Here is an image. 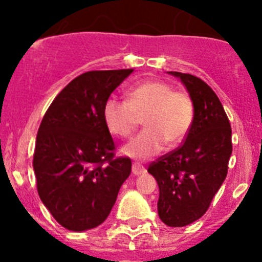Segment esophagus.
Listing matches in <instances>:
<instances>
[{
  "label": "esophagus",
  "mask_w": 262,
  "mask_h": 262,
  "mask_svg": "<svg viewBox=\"0 0 262 262\" xmlns=\"http://www.w3.org/2000/svg\"><path fill=\"white\" fill-rule=\"evenodd\" d=\"M145 173V168L143 165H140L139 163H134L133 164V174L139 176V174H143Z\"/></svg>",
  "instance_id": "obj_1"
}]
</instances>
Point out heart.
I'll return each instance as SVG.
<instances>
[{
  "instance_id": "obj_1",
  "label": "heart",
  "mask_w": 262,
  "mask_h": 262,
  "mask_svg": "<svg viewBox=\"0 0 262 262\" xmlns=\"http://www.w3.org/2000/svg\"><path fill=\"white\" fill-rule=\"evenodd\" d=\"M103 122L111 134L128 138L144 118L145 129L123 148L126 156L147 160L161 152L166 143L170 148L184 142L194 120V102L189 93L174 90L168 82L149 80L127 92V101L110 97L102 110Z\"/></svg>"
}]
</instances>
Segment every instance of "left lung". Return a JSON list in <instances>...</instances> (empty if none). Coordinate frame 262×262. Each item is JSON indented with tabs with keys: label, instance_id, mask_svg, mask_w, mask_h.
<instances>
[{
	"label": "left lung",
	"instance_id": "obj_1",
	"mask_svg": "<svg viewBox=\"0 0 262 262\" xmlns=\"http://www.w3.org/2000/svg\"><path fill=\"white\" fill-rule=\"evenodd\" d=\"M181 80L194 102L190 133L180 148L160 157L148 172L159 185L157 211L169 227H185L203 216L226 180L232 154L231 124L214 90L189 73Z\"/></svg>",
	"mask_w": 262,
	"mask_h": 262
}]
</instances>
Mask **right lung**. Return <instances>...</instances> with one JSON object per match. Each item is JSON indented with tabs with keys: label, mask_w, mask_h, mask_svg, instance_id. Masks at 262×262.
I'll return each mask as SVG.
<instances>
[{
	"label": "right lung",
	"mask_w": 262,
	"mask_h": 262,
	"mask_svg": "<svg viewBox=\"0 0 262 262\" xmlns=\"http://www.w3.org/2000/svg\"><path fill=\"white\" fill-rule=\"evenodd\" d=\"M133 72L82 73L57 94L41 119L32 161L36 187L43 205L67 230L81 232L103 223L131 173L128 157H114L102 110Z\"/></svg>",
	"instance_id": "1"
}]
</instances>
